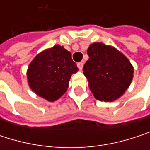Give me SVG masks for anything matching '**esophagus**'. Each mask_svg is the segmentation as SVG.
<instances>
[{
  "instance_id": "esophagus-1",
  "label": "esophagus",
  "mask_w": 150,
  "mask_h": 150,
  "mask_svg": "<svg viewBox=\"0 0 150 150\" xmlns=\"http://www.w3.org/2000/svg\"><path fill=\"white\" fill-rule=\"evenodd\" d=\"M77 67L79 68L80 70H81V69H82V67H83V62H78V63H77Z\"/></svg>"
}]
</instances>
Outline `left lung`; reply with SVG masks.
Masks as SVG:
<instances>
[{"label": "left lung", "instance_id": "obj_1", "mask_svg": "<svg viewBox=\"0 0 150 150\" xmlns=\"http://www.w3.org/2000/svg\"><path fill=\"white\" fill-rule=\"evenodd\" d=\"M87 53L89 58L84 64L83 74L95 97L104 102L119 98L133 78L130 62L116 48L100 42L91 44Z\"/></svg>", "mask_w": 150, "mask_h": 150}]
</instances>
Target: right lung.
Instances as JSON below:
<instances>
[{"label": "right lung", "instance_id": "right-lung-1", "mask_svg": "<svg viewBox=\"0 0 150 150\" xmlns=\"http://www.w3.org/2000/svg\"><path fill=\"white\" fill-rule=\"evenodd\" d=\"M77 71L71 53L55 45L36 55L29 64L28 84L35 94L54 102L66 92L71 75Z\"/></svg>", "mask_w": 150, "mask_h": 150}]
</instances>
